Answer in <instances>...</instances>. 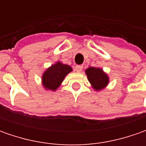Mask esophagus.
Returning a JSON list of instances; mask_svg holds the SVG:
<instances>
[{"label": "esophagus", "instance_id": "34e87169", "mask_svg": "<svg viewBox=\"0 0 146 146\" xmlns=\"http://www.w3.org/2000/svg\"><path fill=\"white\" fill-rule=\"evenodd\" d=\"M83 69V66L82 65H77L76 66V67H75V70L77 71V72H80Z\"/></svg>", "mask_w": 146, "mask_h": 146}]
</instances>
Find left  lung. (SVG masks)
<instances>
[{
    "mask_svg": "<svg viewBox=\"0 0 146 146\" xmlns=\"http://www.w3.org/2000/svg\"><path fill=\"white\" fill-rule=\"evenodd\" d=\"M88 80L96 91H100L109 84V77L101 68L88 67L85 70Z\"/></svg>",
    "mask_w": 146,
    "mask_h": 146,
    "instance_id": "obj_1",
    "label": "left lung"
}]
</instances>
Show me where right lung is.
<instances>
[{"mask_svg": "<svg viewBox=\"0 0 146 146\" xmlns=\"http://www.w3.org/2000/svg\"><path fill=\"white\" fill-rule=\"evenodd\" d=\"M72 71V68L66 64L58 62L52 65L44 72L42 76V84L45 89L55 91L61 85L67 74Z\"/></svg>", "mask_w": 146, "mask_h": 146, "instance_id": "obj_1", "label": "right lung"}]
</instances>
